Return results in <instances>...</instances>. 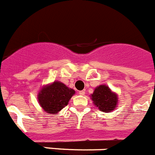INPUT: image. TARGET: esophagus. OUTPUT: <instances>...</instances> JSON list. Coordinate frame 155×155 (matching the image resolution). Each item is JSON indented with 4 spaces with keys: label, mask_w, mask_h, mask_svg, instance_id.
Here are the masks:
<instances>
[{
    "label": "esophagus",
    "mask_w": 155,
    "mask_h": 155,
    "mask_svg": "<svg viewBox=\"0 0 155 155\" xmlns=\"http://www.w3.org/2000/svg\"><path fill=\"white\" fill-rule=\"evenodd\" d=\"M78 94L80 95H82V96H83V95L85 94V91H84V90H81V91H79Z\"/></svg>",
    "instance_id": "1"
}]
</instances>
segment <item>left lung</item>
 Wrapping results in <instances>:
<instances>
[{
    "label": "left lung",
    "instance_id": "obj_1",
    "mask_svg": "<svg viewBox=\"0 0 155 155\" xmlns=\"http://www.w3.org/2000/svg\"><path fill=\"white\" fill-rule=\"evenodd\" d=\"M91 99L101 112L113 111L116 108L118 101L117 94L112 92L106 85H101L95 88L91 94Z\"/></svg>",
    "mask_w": 155,
    "mask_h": 155
}]
</instances>
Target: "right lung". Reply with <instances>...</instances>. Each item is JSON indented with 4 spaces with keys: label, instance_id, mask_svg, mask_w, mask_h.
<instances>
[{
    "label": "right lung",
    "instance_id": "obj_1",
    "mask_svg": "<svg viewBox=\"0 0 155 155\" xmlns=\"http://www.w3.org/2000/svg\"><path fill=\"white\" fill-rule=\"evenodd\" d=\"M75 94L73 89L61 81H56L45 85L39 91L38 99L40 106L48 114H58L61 110Z\"/></svg>",
    "mask_w": 155,
    "mask_h": 155
}]
</instances>
